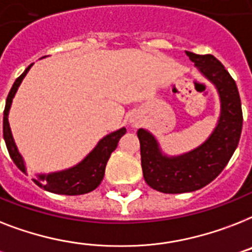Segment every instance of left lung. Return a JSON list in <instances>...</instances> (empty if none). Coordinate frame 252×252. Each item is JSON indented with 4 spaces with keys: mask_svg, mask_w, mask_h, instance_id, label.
Returning a JSON list of instances; mask_svg holds the SVG:
<instances>
[{
    "mask_svg": "<svg viewBox=\"0 0 252 252\" xmlns=\"http://www.w3.org/2000/svg\"><path fill=\"white\" fill-rule=\"evenodd\" d=\"M186 55L216 87L221 111L218 126L207 141L179 157L163 154L155 137L146 129H138L144 179L150 188L161 193H188L211 183L232 158L242 132L243 116L238 88L225 67L211 54L186 52Z\"/></svg>",
    "mask_w": 252,
    "mask_h": 252,
    "instance_id": "1",
    "label": "left lung"
}]
</instances>
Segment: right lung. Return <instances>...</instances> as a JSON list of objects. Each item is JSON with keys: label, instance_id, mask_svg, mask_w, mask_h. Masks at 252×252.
I'll return each mask as SVG.
<instances>
[{"label": "right lung", "instance_id": "add662e5", "mask_svg": "<svg viewBox=\"0 0 252 252\" xmlns=\"http://www.w3.org/2000/svg\"><path fill=\"white\" fill-rule=\"evenodd\" d=\"M32 64L27 67L22 75L15 80L11 91H10L7 99H6L5 111H3V138H5L6 147L9 151L10 157L15 163V165L23 173L27 172L26 164H24L23 157L18 151L15 142H14L11 129L9 124V110L11 107V102L15 95L18 88H19L22 80L30 71ZM126 128H120L116 132H112L103 137L98 145L94 147L89 154L72 168L59 171V172L48 173V175H37L33 181L36 185L45 189L46 191L55 194H64V195H80L87 194L97 188L105 176V168L107 160L111 153L116 149L118 142L122 138L123 134H126Z\"/></svg>", "mask_w": 252, "mask_h": 252}]
</instances>
